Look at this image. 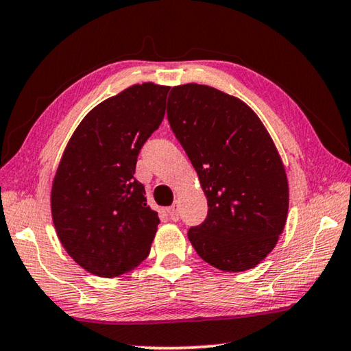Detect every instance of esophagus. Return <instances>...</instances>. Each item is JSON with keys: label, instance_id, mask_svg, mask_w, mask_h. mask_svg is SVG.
<instances>
[{"label": "esophagus", "instance_id": "34e87169", "mask_svg": "<svg viewBox=\"0 0 351 351\" xmlns=\"http://www.w3.org/2000/svg\"><path fill=\"white\" fill-rule=\"evenodd\" d=\"M167 213H169L170 219L178 221V219H180V201H175V203L167 209Z\"/></svg>", "mask_w": 351, "mask_h": 351}]
</instances>
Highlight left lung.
Masks as SVG:
<instances>
[{
    "label": "left lung",
    "instance_id": "obj_1",
    "mask_svg": "<svg viewBox=\"0 0 351 351\" xmlns=\"http://www.w3.org/2000/svg\"><path fill=\"white\" fill-rule=\"evenodd\" d=\"M167 116L209 206L204 223L189 229L190 243L219 271L255 268L276 247L289 206L268 130L243 100L198 83L171 88Z\"/></svg>",
    "mask_w": 351,
    "mask_h": 351
}]
</instances>
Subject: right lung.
Segmentation results:
<instances>
[{
	"label": "right lung",
	"instance_id": "add662e5",
	"mask_svg": "<svg viewBox=\"0 0 351 351\" xmlns=\"http://www.w3.org/2000/svg\"><path fill=\"white\" fill-rule=\"evenodd\" d=\"M170 86L136 83L100 102L68 141L51 189L58 240L83 269L117 277L147 258L158 212L134 170L144 142L161 125Z\"/></svg>",
	"mask_w": 351,
	"mask_h": 351
}]
</instances>
